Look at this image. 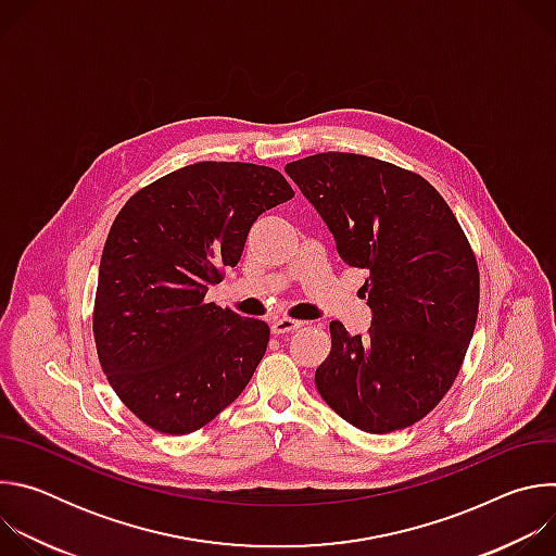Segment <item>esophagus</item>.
<instances>
[{
    "label": "esophagus",
    "mask_w": 556,
    "mask_h": 556,
    "mask_svg": "<svg viewBox=\"0 0 556 556\" xmlns=\"http://www.w3.org/2000/svg\"><path fill=\"white\" fill-rule=\"evenodd\" d=\"M303 324L301 321H294V319H288V316H281V319H275L273 321V326H270V330H273V334H288V332H294V330H299Z\"/></svg>",
    "instance_id": "34e87169"
}]
</instances>
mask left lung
Listing matches in <instances>:
<instances>
[{
	"label": "left lung",
	"instance_id": "obj_1",
	"mask_svg": "<svg viewBox=\"0 0 556 556\" xmlns=\"http://www.w3.org/2000/svg\"><path fill=\"white\" fill-rule=\"evenodd\" d=\"M286 174L326 219L341 260L369 275V334L330 324L316 389L361 431L407 429L459 374L478 324V257L444 198L409 169L326 151L288 163Z\"/></svg>",
	"mask_w": 556,
	"mask_h": 556
}]
</instances>
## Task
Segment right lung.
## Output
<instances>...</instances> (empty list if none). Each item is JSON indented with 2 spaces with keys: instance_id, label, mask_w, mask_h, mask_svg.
Instances as JSON below:
<instances>
[{
  "instance_id": "obj_1",
  "label": "right lung",
  "mask_w": 556,
  "mask_h": 556,
  "mask_svg": "<svg viewBox=\"0 0 556 556\" xmlns=\"http://www.w3.org/2000/svg\"><path fill=\"white\" fill-rule=\"evenodd\" d=\"M290 198L273 167L208 161L157 178L118 211L92 330L112 389L153 431L202 429L253 378L270 328L204 296L240 262L253 222Z\"/></svg>"
}]
</instances>
